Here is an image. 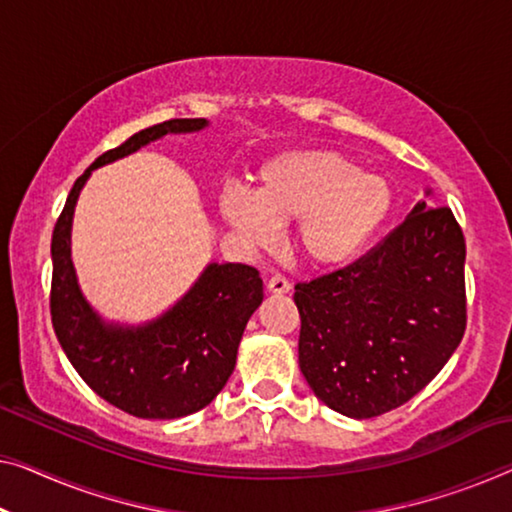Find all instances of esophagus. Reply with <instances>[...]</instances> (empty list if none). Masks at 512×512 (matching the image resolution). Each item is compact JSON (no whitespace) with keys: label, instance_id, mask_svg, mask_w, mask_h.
Listing matches in <instances>:
<instances>
[{"label":"esophagus","instance_id":"1","mask_svg":"<svg viewBox=\"0 0 512 512\" xmlns=\"http://www.w3.org/2000/svg\"><path fill=\"white\" fill-rule=\"evenodd\" d=\"M266 289H269L271 294H289V289H292V285H289L287 278L273 276V278H269V282H266Z\"/></svg>","mask_w":512,"mask_h":512}]
</instances>
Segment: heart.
I'll use <instances>...</instances> for the list:
<instances>
[{"instance_id": "1", "label": "heart", "mask_w": 512, "mask_h": 512, "mask_svg": "<svg viewBox=\"0 0 512 512\" xmlns=\"http://www.w3.org/2000/svg\"><path fill=\"white\" fill-rule=\"evenodd\" d=\"M384 177L335 149H289L259 167L253 195L230 188L220 216L250 248L276 241L278 225L294 223V248L310 269L352 264L393 211Z\"/></svg>"}]
</instances>
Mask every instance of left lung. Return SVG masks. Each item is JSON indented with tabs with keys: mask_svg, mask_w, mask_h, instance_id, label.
<instances>
[{
	"mask_svg": "<svg viewBox=\"0 0 512 512\" xmlns=\"http://www.w3.org/2000/svg\"><path fill=\"white\" fill-rule=\"evenodd\" d=\"M434 206L418 200L372 253L296 285L299 368L342 416L363 421L398 409L460 345L467 246L453 211Z\"/></svg>",
	"mask_w": 512,
	"mask_h": 512,
	"instance_id": "left-lung-1",
	"label": "left lung"
}]
</instances>
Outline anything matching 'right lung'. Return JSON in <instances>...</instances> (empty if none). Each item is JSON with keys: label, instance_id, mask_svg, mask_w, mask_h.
<instances>
[{"label": "right lung", "instance_id": "add662e5", "mask_svg": "<svg viewBox=\"0 0 512 512\" xmlns=\"http://www.w3.org/2000/svg\"><path fill=\"white\" fill-rule=\"evenodd\" d=\"M207 119H170L98 156L73 183L52 232L50 312L68 361L105 402L137 418H183L207 407L234 372L248 319L264 299L248 264L204 266L186 294L142 324L110 322L82 294L71 255L75 204L91 172L165 135L200 133Z\"/></svg>", "mask_w": 512, "mask_h": 512}]
</instances>
